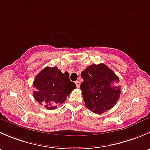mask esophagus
<instances>
[{"label":"esophagus","mask_w":150,"mask_h":150,"mask_svg":"<svg viewBox=\"0 0 150 150\" xmlns=\"http://www.w3.org/2000/svg\"><path fill=\"white\" fill-rule=\"evenodd\" d=\"M75 84H76L77 87L78 88H80V86H81V83H80V81H75Z\"/></svg>","instance_id":"obj_1"}]
</instances>
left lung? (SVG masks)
I'll return each instance as SVG.
<instances>
[{
	"mask_svg": "<svg viewBox=\"0 0 150 150\" xmlns=\"http://www.w3.org/2000/svg\"><path fill=\"white\" fill-rule=\"evenodd\" d=\"M81 89L86 107L96 114L112 108L120 97L119 78L104 64H92L81 72Z\"/></svg>",
	"mask_w": 150,
	"mask_h": 150,
	"instance_id": "1",
	"label": "left lung"
}]
</instances>
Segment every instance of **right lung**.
<instances>
[{"mask_svg": "<svg viewBox=\"0 0 150 150\" xmlns=\"http://www.w3.org/2000/svg\"><path fill=\"white\" fill-rule=\"evenodd\" d=\"M35 99L48 110H54L57 104H63L76 85L69 80L68 72L62 73L57 67H47L34 79Z\"/></svg>", "mask_w": 150, "mask_h": 150, "instance_id": "obj_1", "label": "right lung"}]
</instances>
